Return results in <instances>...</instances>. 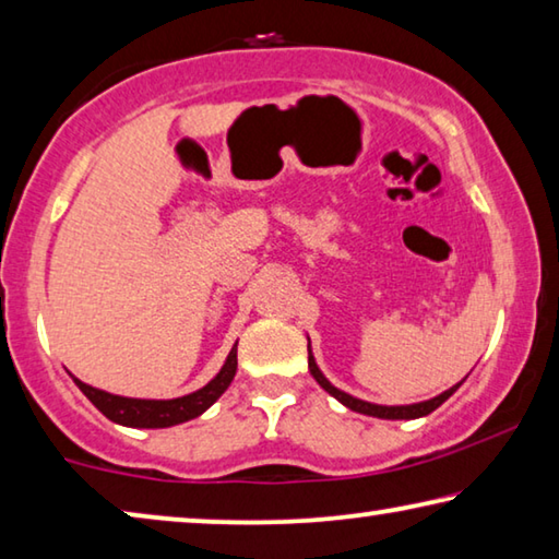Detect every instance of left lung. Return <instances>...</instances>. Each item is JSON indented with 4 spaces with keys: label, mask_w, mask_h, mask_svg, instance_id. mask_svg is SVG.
Segmentation results:
<instances>
[{
    "label": "left lung",
    "mask_w": 559,
    "mask_h": 559,
    "mask_svg": "<svg viewBox=\"0 0 559 559\" xmlns=\"http://www.w3.org/2000/svg\"><path fill=\"white\" fill-rule=\"evenodd\" d=\"M308 368H311V376L316 378V383L321 385L325 393H331L335 401H341L345 407H350V411L362 413V415H373V418H383V420H415V418H423V415H430L432 411H436V407L445 403L448 397L453 395L457 388L463 385V380L467 378L465 376L457 385H453L450 391L440 393L436 397H430V401L413 403V405H376V403H366V401H360V397H353L348 393H343L335 385L328 383V378L321 373V368H318V362H316L313 353H311V341H308Z\"/></svg>",
    "instance_id": "obj_1"
}]
</instances>
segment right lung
I'll return each mask as SVG.
<instances>
[{
	"label": "right lung",
	"instance_id": "right-lung-1",
	"mask_svg": "<svg viewBox=\"0 0 559 559\" xmlns=\"http://www.w3.org/2000/svg\"><path fill=\"white\" fill-rule=\"evenodd\" d=\"M236 345L231 348V353H228L226 362L221 366L214 380H209L206 385L189 395L174 397V401H141V397L114 395V393L99 391V388L86 385L79 378H74V383L79 385V391H82L88 401L99 407L106 418L114 423L127 425V428H171V425L199 418L201 413H206L209 407L226 393V388L231 385V380L236 376V366H238Z\"/></svg>",
	"mask_w": 559,
	"mask_h": 559
}]
</instances>
